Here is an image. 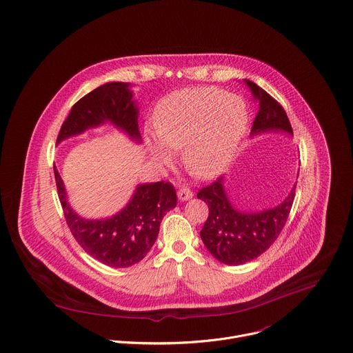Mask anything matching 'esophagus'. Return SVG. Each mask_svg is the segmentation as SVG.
<instances>
[{
    "label": "esophagus",
    "mask_w": 353,
    "mask_h": 353,
    "mask_svg": "<svg viewBox=\"0 0 353 353\" xmlns=\"http://www.w3.org/2000/svg\"><path fill=\"white\" fill-rule=\"evenodd\" d=\"M177 196L180 201H187V199L192 198V192L188 188H181V190H179Z\"/></svg>",
    "instance_id": "1"
}]
</instances>
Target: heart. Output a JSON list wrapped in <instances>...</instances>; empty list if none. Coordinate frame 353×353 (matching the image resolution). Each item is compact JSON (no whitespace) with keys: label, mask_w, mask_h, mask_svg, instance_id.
I'll list each match as a JSON object with an SVG mask.
<instances>
[{"label":"heart","mask_w":353,"mask_h":353,"mask_svg":"<svg viewBox=\"0 0 353 353\" xmlns=\"http://www.w3.org/2000/svg\"><path fill=\"white\" fill-rule=\"evenodd\" d=\"M155 133L159 141L148 147L161 162L172 151L183 150V163L192 174L210 179L232 159L248 126L243 100L217 88H190L159 101L155 110Z\"/></svg>","instance_id":"heart-1"}]
</instances>
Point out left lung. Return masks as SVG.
Here are the masks:
<instances>
[{
  "mask_svg": "<svg viewBox=\"0 0 353 353\" xmlns=\"http://www.w3.org/2000/svg\"><path fill=\"white\" fill-rule=\"evenodd\" d=\"M259 112L252 126V134L267 130H283L293 134L290 121L283 107L257 83L245 79ZM296 195V185L278 206L263 212H241L230 202L223 177L202 187L196 196L209 208L208 220L201 238L210 254L223 264L241 265L267 252L282 232Z\"/></svg>",
  "mask_w": 353,
  "mask_h": 353,
  "instance_id": "left-lung-1",
  "label": "left lung"
}]
</instances>
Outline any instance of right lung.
Returning a JSON list of instances; mask_svg holds the SVG:
<instances>
[{
  "mask_svg": "<svg viewBox=\"0 0 353 353\" xmlns=\"http://www.w3.org/2000/svg\"><path fill=\"white\" fill-rule=\"evenodd\" d=\"M128 86L126 82L104 83L79 99L63 122L57 143L105 121L140 140L139 110ZM53 172L72 236L89 256L112 268H128L141 261L157 241L163 216L177 205L174 187L158 181L139 185L130 202L118 214L104 220H85L70 208L61 177L56 168Z\"/></svg>",
  "mask_w": 353,
  "mask_h": 353,
  "instance_id": "obj_1",
  "label": "right lung"
}]
</instances>
